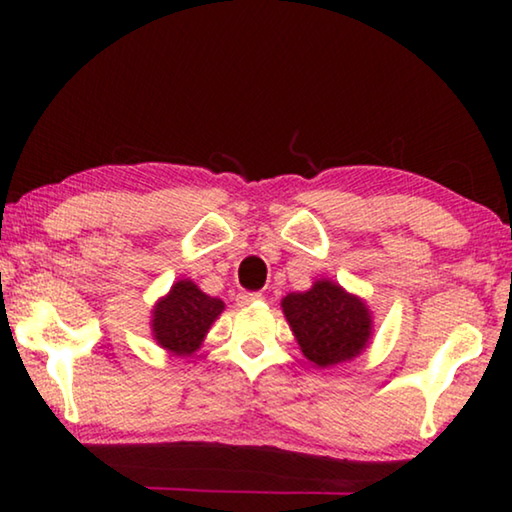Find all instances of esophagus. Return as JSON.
<instances>
[{
	"mask_svg": "<svg viewBox=\"0 0 512 512\" xmlns=\"http://www.w3.org/2000/svg\"><path fill=\"white\" fill-rule=\"evenodd\" d=\"M262 300V293H248V291H244V293H239L237 296V305L239 307H248V305H255V302H259Z\"/></svg>",
	"mask_w": 512,
	"mask_h": 512,
	"instance_id": "obj_1",
	"label": "esophagus"
}]
</instances>
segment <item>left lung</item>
Instances as JSON below:
<instances>
[{
    "label": "left lung",
    "instance_id": "left-lung-1",
    "mask_svg": "<svg viewBox=\"0 0 512 512\" xmlns=\"http://www.w3.org/2000/svg\"><path fill=\"white\" fill-rule=\"evenodd\" d=\"M302 354L320 368L359 357L372 336V316L363 300L332 280H318L282 300Z\"/></svg>",
    "mask_w": 512,
    "mask_h": 512
}]
</instances>
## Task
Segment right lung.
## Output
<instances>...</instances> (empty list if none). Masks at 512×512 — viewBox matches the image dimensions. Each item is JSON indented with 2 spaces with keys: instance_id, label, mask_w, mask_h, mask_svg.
I'll list each match as a JSON object with an SVG mask.
<instances>
[{
  "instance_id": "1",
  "label": "right lung",
  "mask_w": 512,
  "mask_h": 512,
  "mask_svg": "<svg viewBox=\"0 0 512 512\" xmlns=\"http://www.w3.org/2000/svg\"><path fill=\"white\" fill-rule=\"evenodd\" d=\"M223 307V300L207 296L192 280H178L153 309V339L178 357L192 354L201 348Z\"/></svg>"
}]
</instances>
